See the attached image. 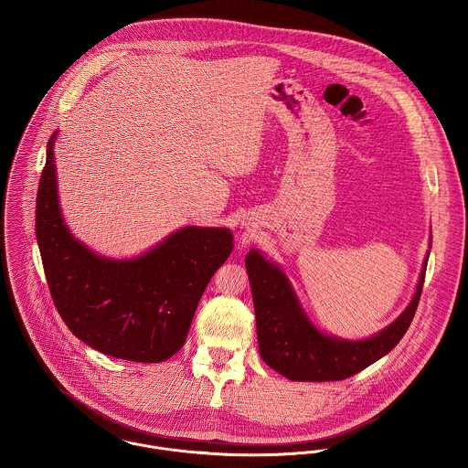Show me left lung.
Returning <instances> with one entry per match:
<instances>
[{"label":"left lung","mask_w":468,"mask_h":468,"mask_svg":"<svg viewBox=\"0 0 468 468\" xmlns=\"http://www.w3.org/2000/svg\"><path fill=\"white\" fill-rule=\"evenodd\" d=\"M427 261L429 256L410 304L391 326L367 340H340L317 332L303 314L284 273L258 250H250L245 267L263 362L293 382H334L360 373L388 355L409 330L420 303Z\"/></svg>","instance_id":"left-lung-1"}]
</instances>
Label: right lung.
<instances>
[{
  "label": "right lung",
  "instance_id": "right-lung-1",
  "mask_svg": "<svg viewBox=\"0 0 468 468\" xmlns=\"http://www.w3.org/2000/svg\"><path fill=\"white\" fill-rule=\"evenodd\" d=\"M54 138L36 200V236L52 301L69 332L93 349L132 362H164L186 344L210 277L232 252V234L186 227L133 261L95 256L63 223Z\"/></svg>",
  "mask_w": 468,
  "mask_h": 468
}]
</instances>
